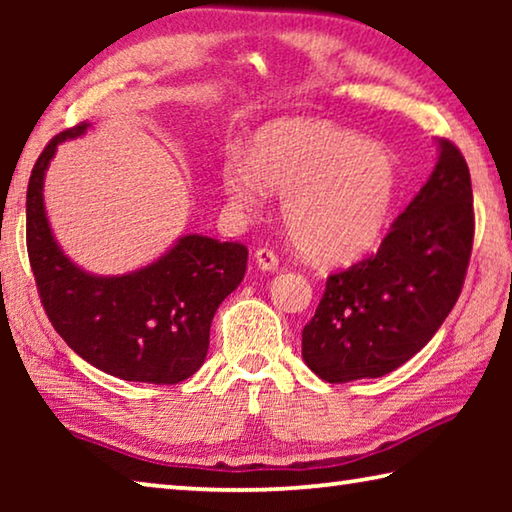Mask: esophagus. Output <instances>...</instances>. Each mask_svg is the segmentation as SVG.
Masks as SVG:
<instances>
[{"label": "esophagus", "instance_id": "obj_1", "mask_svg": "<svg viewBox=\"0 0 512 512\" xmlns=\"http://www.w3.org/2000/svg\"><path fill=\"white\" fill-rule=\"evenodd\" d=\"M255 264L262 268V271H277V266H280V259H277L273 250L259 248V250H255Z\"/></svg>", "mask_w": 512, "mask_h": 512}]
</instances>
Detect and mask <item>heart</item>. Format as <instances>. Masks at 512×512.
Instances as JSON below:
<instances>
[{
  "label": "heart",
  "mask_w": 512,
  "mask_h": 512,
  "mask_svg": "<svg viewBox=\"0 0 512 512\" xmlns=\"http://www.w3.org/2000/svg\"><path fill=\"white\" fill-rule=\"evenodd\" d=\"M219 183L237 210H255L266 187L282 194L293 244L318 264L352 262L377 244L400 192V164L381 142L323 119L268 121L248 155L230 153Z\"/></svg>",
  "instance_id": "heart-1"
}]
</instances>
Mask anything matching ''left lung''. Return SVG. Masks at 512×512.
<instances>
[{
    "label": "left lung",
    "mask_w": 512,
    "mask_h": 512,
    "mask_svg": "<svg viewBox=\"0 0 512 512\" xmlns=\"http://www.w3.org/2000/svg\"><path fill=\"white\" fill-rule=\"evenodd\" d=\"M375 255L327 277L302 359L329 384L381 377L427 345L461 296L474 239L472 180L452 142Z\"/></svg>",
    "instance_id": "8db88e82"
}]
</instances>
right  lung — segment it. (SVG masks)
Returning <instances> with one entry per match:
<instances>
[{"instance_id": "obj_1", "label": "right lung", "mask_w": 512, "mask_h": 512, "mask_svg": "<svg viewBox=\"0 0 512 512\" xmlns=\"http://www.w3.org/2000/svg\"><path fill=\"white\" fill-rule=\"evenodd\" d=\"M63 131L40 153L27 189V248L51 325L81 359L112 377L178 384L203 366L210 325L246 273L248 248L183 235L155 262L124 275H94L69 259L45 212V173L58 144L88 131Z\"/></svg>"}]
</instances>
